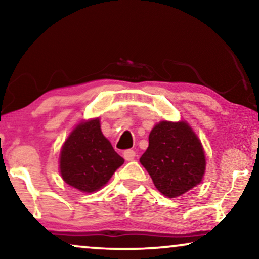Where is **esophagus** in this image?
Here are the masks:
<instances>
[{
  "instance_id": "obj_1",
  "label": "esophagus",
  "mask_w": 259,
  "mask_h": 259,
  "mask_svg": "<svg viewBox=\"0 0 259 259\" xmlns=\"http://www.w3.org/2000/svg\"><path fill=\"white\" fill-rule=\"evenodd\" d=\"M123 158H125L127 161L133 160V159L136 158V152H134L133 150H126L125 152H123Z\"/></svg>"
}]
</instances>
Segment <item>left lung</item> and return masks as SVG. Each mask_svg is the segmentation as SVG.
Wrapping results in <instances>:
<instances>
[{"mask_svg":"<svg viewBox=\"0 0 259 259\" xmlns=\"http://www.w3.org/2000/svg\"><path fill=\"white\" fill-rule=\"evenodd\" d=\"M140 162L157 190L168 198L182 196L197 186L206 166L200 140L185 121L157 123Z\"/></svg>","mask_w":259,"mask_h":259,"instance_id":"left-lung-1","label":"left lung"}]
</instances>
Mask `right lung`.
<instances>
[{"instance_id":"right-lung-1","label":"right lung","mask_w":259,"mask_h":259,"mask_svg":"<svg viewBox=\"0 0 259 259\" xmlns=\"http://www.w3.org/2000/svg\"><path fill=\"white\" fill-rule=\"evenodd\" d=\"M100 128V120L79 123L63 144L60 172L68 185L81 192H94L123 164Z\"/></svg>"}]
</instances>
